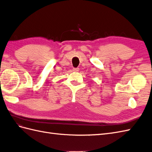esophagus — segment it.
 <instances>
[{"mask_svg":"<svg viewBox=\"0 0 152 152\" xmlns=\"http://www.w3.org/2000/svg\"><path fill=\"white\" fill-rule=\"evenodd\" d=\"M73 71H74V72H78L79 69H78V68H74Z\"/></svg>","mask_w":152,"mask_h":152,"instance_id":"34e87169","label":"esophagus"}]
</instances>
